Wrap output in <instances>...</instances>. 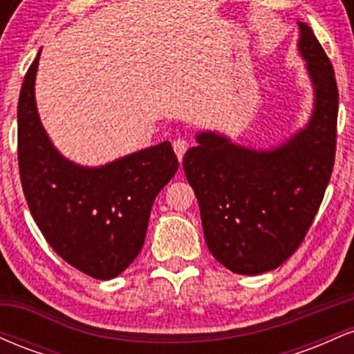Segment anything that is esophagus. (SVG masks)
<instances>
[{"instance_id": "esophagus-1", "label": "esophagus", "mask_w": 354, "mask_h": 354, "mask_svg": "<svg viewBox=\"0 0 354 354\" xmlns=\"http://www.w3.org/2000/svg\"><path fill=\"white\" fill-rule=\"evenodd\" d=\"M173 149H174V154H176V158L180 160V163L183 161V156H185L186 149H188V145H186L185 140H174L173 141Z\"/></svg>"}]
</instances>
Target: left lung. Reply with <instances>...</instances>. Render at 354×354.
<instances>
[{
	"label": "left lung",
	"instance_id": "left-lung-1",
	"mask_svg": "<svg viewBox=\"0 0 354 354\" xmlns=\"http://www.w3.org/2000/svg\"><path fill=\"white\" fill-rule=\"evenodd\" d=\"M298 55L313 88L308 123L271 148L238 145L223 133H196L183 169L200 205L211 254L238 274L281 266L301 245L330 183L336 151L335 70L306 23Z\"/></svg>",
	"mask_w": 354,
	"mask_h": 354
}]
</instances>
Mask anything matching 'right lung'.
I'll return each instance as SVG.
<instances>
[{
  "label": "right lung",
  "instance_id": "right-lung-1",
  "mask_svg": "<svg viewBox=\"0 0 354 354\" xmlns=\"http://www.w3.org/2000/svg\"><path fill=\"white\" fill-rule=\"evenodd\" d=\"M39 50L18 101V163L31 216L68 265L96 279L116 278L143 248L154 198L178 169L169 141L83 166L53 145L35 98Z\"/></svg>",
  "mask_w": 354,
  "mask_h": 354
}]
</instances>
